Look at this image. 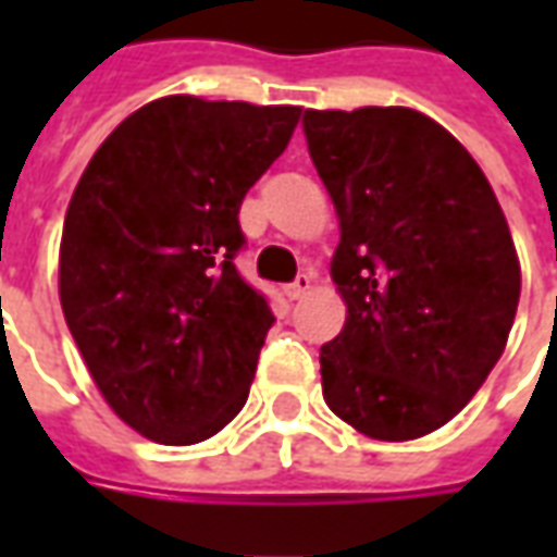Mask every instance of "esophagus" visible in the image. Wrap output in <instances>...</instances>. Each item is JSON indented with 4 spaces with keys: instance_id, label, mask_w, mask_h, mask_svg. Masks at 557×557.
Returning <instances> with one entry per match:
<instances>
[{
    "instance_id": "obj_1",
    "label": "esophagus",
    "mask_w": 557,
    "mask_h": 557,
    "mask_svg": "<svg viewBox=\"0 0 557 557\" xmlns=\"http://www.w3.org/2000/svg\"><path fill=\"white\" fill-rule=\"evenodd\" d=\"M310 286H313V274H310V271H301V274L286 286V295H289L292 301H298V298H304V295L310 292Z\"/></svg>"
}]
</instances>
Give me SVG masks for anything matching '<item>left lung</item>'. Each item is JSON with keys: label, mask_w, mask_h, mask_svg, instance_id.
Segmentation results:
<instances>
[{"label": "left lung", "mask_w": 557, "mask_h": 557, "mask_svg": "<svg viewBox=\"0 0 557 557\" xmlns=\"http://www.w3.org/2000/svg\"><path fill=\"white\" fill-rule=\"evenodd\" d=\"M304 137L334 199L331 277L349 307L322 346L327 409L370 438L438 430L502 358L519 259L486 175L409 107L307 110Z\"/></svg>", "instance_id": "obj_1"}]
</instances>
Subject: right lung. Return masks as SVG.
Returning <instances> with one entry per match:
<instances>
[{"instance_id": "1", "label": "right lung", "mask_w": 557, "mask_h": 557, "mask_svg": "<svg viewBox=\"0 0 557 557\" xmlns=\"http://www.w3.org/2000/svg\"><path fill=\"white\" fill-rule=\"evenodd\" d=\"M298 119L158 98L103 139L71 196L65 322L110 409L151 442H206L247 403L274 313L235 268L238 211Z\"/></svg>"}]
</instances>
